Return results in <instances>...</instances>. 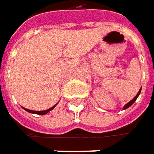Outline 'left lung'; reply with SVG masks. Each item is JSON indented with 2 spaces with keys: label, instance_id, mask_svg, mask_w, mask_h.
Instances as JSON below:
<instances>
[{
  "label": "left lung",
  "instance_id": "left-lung-1",
  "mask_svg": "<svg viewBox=\"0 0 154 154\" xmlns=\"http://www.w3.org/2000/svg\"><path fill=\"white\" fill-rule=\"evenodd\" d=\"M140 91H141V87H140V90H139V92H138V93L136 94V96H135V97H134V98L133 99H131V100H130V101H129L128 103H126V104H125V105L123 106V108H122V109H128V107H130V106H131V105H132V104H133V103H134V102H135V100H136V99H137V98L139 97L140 93Z\"/></svg>",
  "mask_w": 154,
  "mask_h": 154
}]
</instances>
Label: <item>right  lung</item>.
Segmentation results:
<instances>
[{
  "label": "right lung",
  "mask_w": 154,
  "mask_h": 154,
  "mask_svg": "<svg viewBox=\"0 0 154 154\" xmlns=\"http://www.w3.org/2000/svg\"><path fill=\"white\" fill-rule=\"evenodd\" d=\"M56 105H57V103L56 104H55L54 106H52L51 108H50V109H45V110H32V109H26V108H24L23 107V109H25V110H26V111H28L29 113H32V114H37V115H45V114H47L48 112H50L51 110H52V109H54L55 107H56Z\"/></svg>",
  "instance_id": "add662e5"
}]
</instances>
